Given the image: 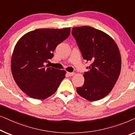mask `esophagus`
I'll use <instances>...</instances> for the list:
<instances>
[{"instance_id":"obj_1","label":"esophagus","mask_w":135,"mask_h":135,"mask_svg":"<svg viewBox=\"0 0 135 135\" xmlns=\"http://www.w3.org/2000/svg\"><path fill=\"white\" fill-rule=\"evenodd\" d=\"M74 74V73H67V75H68V76H73V75Z\"/></svg>"}]
</instances>
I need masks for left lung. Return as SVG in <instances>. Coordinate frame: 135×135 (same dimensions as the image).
Instances as JSON below:
<instances>
[{
    "label": "left lung",
    "mask_w": 135,
    "mask_h": 135,
    "mask_svg": "<svg viewBox=\"0 0 135 135\" xmlns=\"http://www.w3.org/2000/svg\"><path fill=\"white\" fill-rule=\"evenodd\" d=\"M72 34L82 53V57L91 61L85 82L77 87V93L88 101L104 98L113 88L120 75L121 56L117 44L110 37L90 26L74 27Z\"/></svg>",
    "instance_id": "obj_1"
}]
</instances>
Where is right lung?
<instances>
[{
	"label": "right lung",
	"mask_w": 135,
	"mask_h": 135,
	"mask_svg": "<svg viewBox=\"0 0 135 135\" xmlns=\"http://www.w3.org/2000/svg\"><path fill=\"white\" fill-rule=\"evenodd\" d=\"M71 28L38 29L24 35L15 47L11 61L13 77L24 93L44 99L55 93L66 71L47 68L58 44L70 35Z\"/></svg>",
	"instance_id": "1"
}]
</instances>
